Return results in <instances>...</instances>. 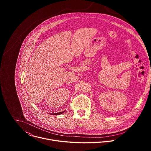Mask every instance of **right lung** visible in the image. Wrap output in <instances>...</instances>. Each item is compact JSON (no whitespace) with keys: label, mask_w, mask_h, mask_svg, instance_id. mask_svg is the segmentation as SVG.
<instances>
[{"label":"right lung","mask_w":151,"mask_h":151,"mask_svg":"<svg viewBox=\"0 0 151 151\" xmlns=\"http://www.w3.org/2000/svg\"><path fill=\"white\" fill-rule=\"evenodd\" d=\"M64 112H58V113H55V114H51V115H60V114H62L64 113Z\"/></svg>","instance_id":"add662e5"}]
</instances>
